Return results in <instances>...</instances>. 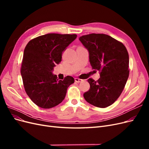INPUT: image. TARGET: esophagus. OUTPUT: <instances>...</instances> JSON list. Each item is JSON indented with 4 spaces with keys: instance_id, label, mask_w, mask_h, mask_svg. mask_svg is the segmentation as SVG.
Returning <instances> with one entry per match:
<instances>
[{
    "instance_id": "34e87169",
    "label": "esophagus",
    "mask_w": 149,
    "mask_h": 149,
    "mask_svg": "<svg viewBox=\"0 0 149 149\" xmlns=\"http://www.w3.org/2000/svg\"><path fill=\"white\" fill-rule=\"evenodd\" d=\"M74 80H75V81H76V83H80V82H82V81H83V79L78 78H74Z\"/></svg>"
}]
</instances>
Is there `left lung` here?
<instances>
[{"mask_svg":"<svg viewBox=\"0 0 149 149\" xmlns=\"http://www.w3.org/2000/svg\"><path fill=\"white\" fill-rule=\"evenodd\" d=\"M79 40L89 51L93 69L98 70L96 81L89 78L90 88L83 94L85 100L98 107L112 104L124 89L129 75V58L124 44L103 33L83 35Z\"/></svg>","mask_w":149,"mask_h":149,"instance_id":"8db88e82","label":"left lung"}]
</instances>
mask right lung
I'll return each instance as SVG.
<instances>
[{"mask_svg": "<svg viewBox=\"0 0 149 149\" xmlns=\"http://www.w3.org/2000/svg\"><path fill=\"white\" fill-rule=\"evenodd\" d=\"M76 37V34L48 33L31 40L26 45L20 73L25 91L36 105L43 109L58 105L65 99L68 88L74 83L72 76L59 80L52 71Z\"/></svg>", "mask_w": 149, "mask_h": 149, "instance_id": "right-lung-1", "label": "right lung"}]
</instances>
